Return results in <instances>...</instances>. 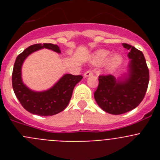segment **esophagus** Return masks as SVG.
<instances>
[{
    "instance_id": "esophagus-1",
    "label": "esophagus",
    "mask_w": 160,
    "mask_h": 160,
    "mask_svg": "<svg viewBox=\"0 0 160 160\" xmlns=\"http://www.w3.org/2000/svg\"><path fill=\"white\" fill-rule=\"evenodd\" d=\"M91 75H93V72L91 71V70H87V71H86L84 73L85 78H87L89 77V76H91Z\"/></svg>"
}]
</instances>
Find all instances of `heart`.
I'll return each instance as SVG.
<instances>
[{"mask_svg":"<svg viewBox=\"0 0 160 160\" xmlns=\"http://www.w3.org/2000/svg\"><path fill=\"white\" fill-rule=\"evenodd\" d=\"M111 54V51L107 49H99L94 53L92 58V63L94 65H98L102 63ZM122 62V56L118 53H115L107 59L105 64V67L107 70H113L118 67Z\"/></svg>","mask_w":160,"mask_h":160,"instance_id":"b5f03b06","label":"heart"}]
</instances>
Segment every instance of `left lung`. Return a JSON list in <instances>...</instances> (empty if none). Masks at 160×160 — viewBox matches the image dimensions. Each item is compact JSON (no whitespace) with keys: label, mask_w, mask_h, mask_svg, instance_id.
I'll list each match as a JSON object with an SVG mask.
<instances>
[{"label":"left lung","mask_w":160,"mask_h":160,"mask_svg":"<svg viewBox=\"0 0 160 160\" xmlns=\"http://www.w3.org/2000/svg\"><path fill=\"white\" fill-rule=\"evenodd\" d=\"M129 50L128 73L122 77L99 76L94 99L102 110L111 114H122L139 105L147 92L149 70L143 53L131 45L122 44Z\"/></svg>","instance_id":"obj_1"}]
</instances>
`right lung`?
I'll use <instances>...</instances> for the list:
<instances>
[{
  "label": "right lung",
  "instance_id": "add662e5",
  "mask_svg": "<svg viewBox=\"0 0 160 160\" xmlns=\"http://www.w3.org/2000/svg\"><path fill=\"white\" fill-rule=\"evenodd\" d=\"M44 48L61 53L60 47L51 43L35 44L26 48L15 61L12 84L15 95L26 111L40 116H50L58 114L67 107L73 88L82 79V76L66 73L48 90L35 91L29 89L22 81V65L29 55Z\"/></svg>",
  "mask_w": 160,
  "mask_h": 160
}]
</instances>
